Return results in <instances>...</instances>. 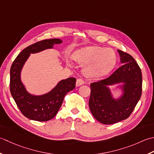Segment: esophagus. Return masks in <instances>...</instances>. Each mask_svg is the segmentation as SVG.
Returning <instances> with one entry per match:
<instances>
[{"instance_id":"esophagus-1","label":"esophagus","mask_w":154,"mask_h":154,"mask_svg":"<svg viewBox=\"0 0 154 154\" xmlns=\"http://www.w3.org/2000/svg\"><path fill=\"white\" fill-rule=\"evenodd\" d=\"M84 83H85V82H84V80L83 79H82V78H78V79H77V80H76V86H77L82 85V84H84Z\"/></svg>"}]
</instances>
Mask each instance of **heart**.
I'll use <instances>...</instances> for the list:
<instances>
[{
  "instance_id": "1",
  "label": "heart",
  "mask_w": 154,
  "mask_h": 154,
  "mask_svg": "<svg viewBox=\"0 0 154 154\" xmlns=\"http://www.w3.org/2000/svg\"><path fill=\"white\" fill-rule=\"evenodd\" d=\"M73 58L85 65L84 72L88 76L102 77L110 72L116 62V55L110 48L98 46L86 47L75 52Z\"/></svg>"
}]
</instances>
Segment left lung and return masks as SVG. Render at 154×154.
<instances>
[{
  "label": "left lung",
  "instance_id": "obj_1",
  "mask_svg": "<svg viewBox=\"0 0 154 154\" xmlns=\"http://www.w3.org/2000/svg\"><path fill=\"white\" fill-rule=\"evenodd\" d=\"M122 65L108 78L90 84L89 108L97 120L113 124L131 115L142 96V71L130 54L118 50ZM124 83V94L119 99L112 98L107 86Z\"/></svg>",
  "mask_w": 154,
  "mask_h": 154
}]
</instances>
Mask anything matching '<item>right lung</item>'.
I'll use <instances>...</instances> for the list:
<instances>
[{
  "label": "right lung",
  "mask_w": 154,
  "mask_h": 154,
  "mask_svg": "<svg viewBox=\"0 0 154 154\" xmlns=\"http://www.w3.org/2000/svg\"><path fill=\"white\" fill-rule=\"evenodd\" d=\"M57 38L44 40L24 48L12 63L10 71V90L12 98L25 117L30 120L46 122L57 114L65 95L76 86V78L62 80L51 92L42 96L31 95L21 82L20 72L25 62L33 53L52 48L54 45L62 43Z\"/></svg>",
  "instance_id": "add662e5"
}]
</instances>
